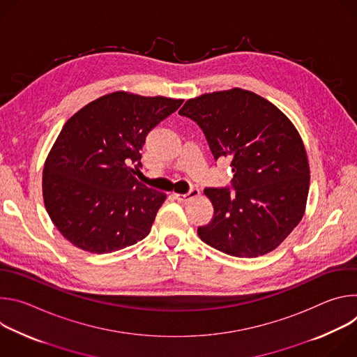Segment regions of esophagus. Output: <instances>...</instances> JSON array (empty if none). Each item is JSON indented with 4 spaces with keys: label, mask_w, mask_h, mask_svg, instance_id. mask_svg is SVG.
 <instances>
[{
    "label": "esophagus",
    "mask_w": 357,
    "mask_h": 357,
    "mask_svg": "<svg viewBox=\"0 0 357 357\" xmlns=\"http://www.w3.org/2000/svg\"><path fill=\"white\" fill-rule=\"evenodd\" d=\"M174 196H175V199L179 200V202H188V200H190V199L199 196V189H197V188H192V189H190L189 192H186V193H174Z\"/></svg>",
    "instance_id": "1"
}]
</instances>
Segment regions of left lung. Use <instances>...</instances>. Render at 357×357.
Masks as SVG:
<instances>
[{
    "label": "left lung",
    "instance_id": "left-lung-1",
    "mask_svg": "<svg viewBox=\"0 0 357 357\" xmlns=\"http://www.w3.org/2000/svg\"><path fill=\"white\" fill-rule=\"evenodd\" d=\"M179 114L200 127L215 161L229 158L233 171L230 186L205 189L215 213L197 227L202 241L241 259L277 248L301 222L310 190L307 151L292 123L238 87L190 98Z\"/></svg>",
    "mask_w": 357,
    "mask_h": 357
}]
</instances>
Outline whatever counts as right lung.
I'll return each mask as SVG.
<instances>
[{
	"instance_id": "obj_1",
	"label": "right lung",
	"mask_w": 357,
	"mask_h": 357,
	"mask_svg": "<svg viewBox=\"0 0 357 357\" xmlns=\"http://www.w3.org/2000/svg\"><path fill=\"white\" fill-rule=\"evenodd\" d=\"M182 103L116 91L66 121L46 158L42 192L49 218L72 244L105 254L149 234L167 195L135 178L141 149Z\"/></svg>"
}]
</instances>
